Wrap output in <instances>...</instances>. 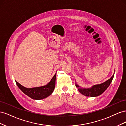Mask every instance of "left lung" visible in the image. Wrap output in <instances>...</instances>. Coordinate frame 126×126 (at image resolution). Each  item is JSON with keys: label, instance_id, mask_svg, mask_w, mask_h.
<instances>
[{"label": "left lung", "instance_id": "obj_1", "mask_svg": "<svg viewBox=\"0 0 126 126\" xmlns=\"http://www.w3.org/2000/svg\"><path fill=\"white\" fill-rule=\"evenodd\" d=\"M114 74L112 77L109 79L107 81L101 83L100 85H94L90 88L88 89H82L79 88L78 90L80 93H81L82 94L87 97H97L99 96L101 94H102L107 89V88L109 87L110 83L112 82ZM76 86L79 87L78 85H76Z\"/></svg>", "mask_w": 126, "mask_h": 126}]
</instances>
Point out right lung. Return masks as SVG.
Returning a JSON list of instances; mask_svg holds the SVG:
<instances>
[{"label": "right lung", "instance_id": "1", "mask_svg": "<svg viewBox=\"0 0 126 126\" xmlns=\"http://www.w3.org/2000/svg\"><path fill=\"white\" fill-rule=\"evenodd\" d=\"M56 73L52 77L51 81L47 85L39 87L27 88L21 85L19 83L16 81L18 87L27 96L35 100H40L47 98L52 93L55 87Z\"/></svg>", "mask_w": 126, "mask_h": 126}]
</instances>
